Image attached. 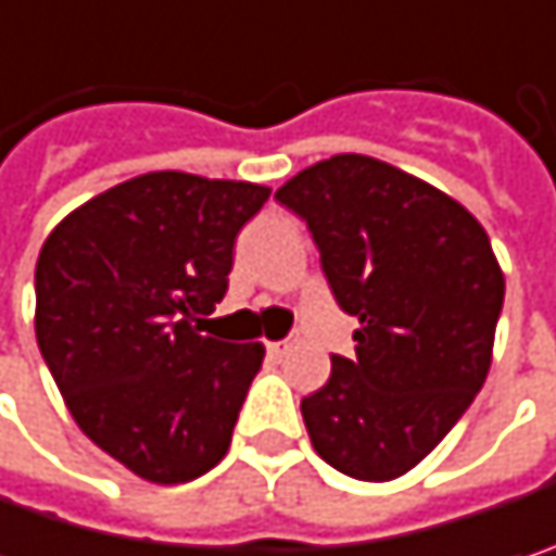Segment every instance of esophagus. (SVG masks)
<instances>
[{"label": "esophagus", "instance_id": "1", "mask_svg": "<svg viewBox=\"0 0 556 556\" xmlns=\"http://www.w3.org/2000/svg\"><path fill=\"white\" fill-rule=\"evenodd\" d=\"M295 343H299L295 337H289V340H274V343H267V353H270L274 359H279V356H286Z\"/></svg>", "mask_w": 556, "mask_h": 556}]
</instances>
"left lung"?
<instances>
[{
  "label": "left lung",
  "instance_id": "obj_1",
  "mask_svg": "<svg viewBox=\"0 0 556 556\" xmlns=\"http://www.w3.org/2000/svg\"><path fill=\"white\" fill-rule=\"evenodd\" d=\"M315 235L356 356L302 397L315 452L340 475L394 480L458 424L490 372L506 279L478 219L372 155H330L277 190Z\"/></svg>",
  "mask_w": 556,
  "mask_h": 556
}]
</instances>
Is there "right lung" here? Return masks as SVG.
I'll return each instance as SVG.
<instances>
[{
    "instance_id": "obj_1",
    "label": "right lung",
    "mask_w": 556,
    "mask_h": 556,
    "mask_svg": "<svg viewBox=\"0 0 556 556\" xmlns=\"http://www.w3.org/2000/svg\"><path fill=\"white\" fill-rule=\"evenodd\" d=\"M251 180L149 172L53 228L34 270V330L78 429L149 483H187L228 452L264 343L203 333L231 248L267 203Z\"/></svg>"
}]
</instances>
